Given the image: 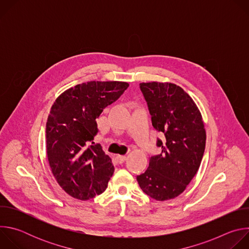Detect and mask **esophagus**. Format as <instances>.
Here are the masks:
<instances>
[{"mask_svg": "<svg viewBox=\"0 0 249 249\" xmlns=\"http://www.w3.org/2000/svg\"><path fill=\"white\" fill-rule=\"evenodd\" d=\"M116 158L119 163H123L126 160V156H117Z\"/></svg>", "mask_w": 249, "mask_h": 249, "instance_id": "obj_1", "label": "esophagus"}]
</instances>
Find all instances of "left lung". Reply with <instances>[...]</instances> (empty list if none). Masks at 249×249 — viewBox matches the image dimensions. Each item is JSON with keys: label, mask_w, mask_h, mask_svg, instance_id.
Here are the masks:
<instances>
[{"label": "left lung", "mask_w": 249, "mask_h": 249, "mask_svg": "<svg viewBox=\"0 0 249 249\" xmlns=\"http://www.w3.org/2000/svg\"><path fill=\"white\" fill-rule=\"evenodd\" d=\"M161 153L150 158L149 167L137 181L147 195L158 201L180 195L197 173L205 151L206 132L193 99L180 87L170 83H142Z\"/></svg>", "instance_id": "8db88e82"}]
</instances>
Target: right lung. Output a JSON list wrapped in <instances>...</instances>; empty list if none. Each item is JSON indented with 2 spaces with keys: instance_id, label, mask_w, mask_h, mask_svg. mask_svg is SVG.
<instances>
[{
  "instance_id": "right-lung-1",
  "label": "right lung",
  "mask_w": 249,
  "mask_h": 249,
  "mask_svg": "<svg viewBox=\"0 0 249 249\" xmlns=\"http://www.w3.org/2000/svg\"><path fill=\"white\" fill-rule=\"evenodd\" d=\"M128 87L123 82L83 83L52 105L45 131L49 165L59 185L76 199H91L107 187L114 165L93 142L99 131L96 118Z\"/></svg>"
}]
</instances>
